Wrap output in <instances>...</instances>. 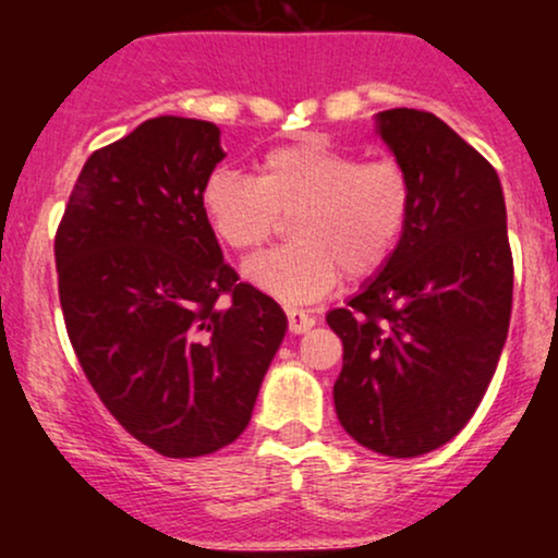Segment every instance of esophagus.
Here are the masks:
<instances>
[{
  "label": "esophagus",
  "mask_w": 558,
  "mask_h": 558,
  "mask_svg": "<svg viewBox=\"0 0 558 558\" xmlns=\"http://www.w3.org/2000/svg\"><path fill=\"white\" fill-rule=\"evenodd\" d=\"M286 315H288V328H291V332H306L310 328H315V323H317L310 312L296 310V306H288Z\"/></svg>",
  "instance_id": "esophagus-1"
}]
</instances>
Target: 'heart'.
I'll return each mask as SVG.
<instances>
[{
  "mask_svg": "<svg viewBox=\"0 0 558 558\" xmlns=\"http://www.w3.org/2000/svg\"><path fill=\"white\" fill-rule=\"evenodd\" d=\"M414 185L396 159H367L304 141L262 157L257 178L215 170L204 181L202 213L230 252L259 248L291 217L296 241L246 265L254 283L288 301L328 293L345 272L364 278L386 267L409 226Z\"/></svg>",
  "mask_w": 558,
  "mask_h": 558,
  "instance_id": "1",
  "label": "heart"
}]
</instances>
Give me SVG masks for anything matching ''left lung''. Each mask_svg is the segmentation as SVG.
Here are the masks:
<instances>
[{
	"instance_id": "8db88e82",
	"label": "left lung",
	"mask_w": 558,
	"mask_h": 558,
	"mask_svg": "<svg viewBox=\"0 0 558 558\" xmlns=\"http://www.w3.org/2000/svg\"><path fill=\"white\" fill-rule=\"evenodd\" d=\"M375 120L414 207L377 278L328 312L343 341L332 401L356 444L412 459L448 444L483 401L509 332L514 262L488 159L430 112Z\"/></svg>"
}]
</instances>
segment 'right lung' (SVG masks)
Returning <instances> with one entry per match:
<instances>
[{
    "label": "right lung",
    "mask_w": 558,
    "mask_h": 558,
    "mask_svg": "<svg viewBox=\"0 0 558 558\" xmlns=\"http://www.w3.org/2000/svg\"><path fill=\"white\" fill-rule=\"evenodd\" d=\"M220 128L162 114L96 149L54 239L65 328L101 403L170 459L233 444L286 312L239 283L202 213Z\"/></svg>",
    "instance_id": "obj_1"
}]
</instances>
